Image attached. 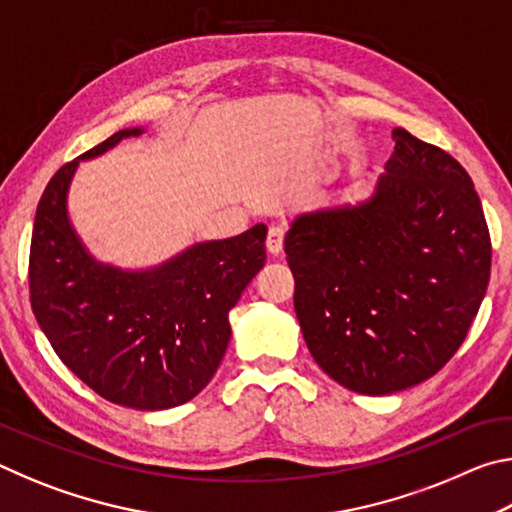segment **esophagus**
<instances>
[{
	"label": "esophagus",
	"instance_id": "34e87169",
	"mask_svg": "<svg viewBox=\"0 0 512 512\" xmlns=\"http://www.w3.org/2000/svg\"><path fill=\"white\" fill-rule=\"evenodd\" d=\"M266 248L268 253L273 257H280L282 250H284V230L280 225H273L271 230H268V237H266Z\"/></svg>",
	"mask_w": 512,
	"mask_h": 512
}]
</instances>
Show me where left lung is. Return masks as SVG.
Wrapping results in <instances>:
<instances>
[{
	"instance_id": "obj_1",
	"label": "left lung",
	"mask_w": 512,
	"mask_h": 512,
	"mask_svg": "<svg viewBox=\"0 0 512 512\" xmlns=\"http://www.w3.org/2000/svg\"><path fill=\"white\" fill-rule=\"evenodd\" d=\"M393 140L368 201L300 214L284 239L311 357L361 395L436 375L465 341L490 280L472 178L404 128Z\"/></svg>"
}]
</instances>
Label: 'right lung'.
Listing matches in <instances>:
<instances>
[{"label":"right lung","instance_id":"1","mask_svg":"<svg viewBox=\"0 0 512 512\" xmlns=\"http://www.w3.org/2000/svg\"><path fill=\"white\" fill-rule=\"evenodd\" d=\"M142 133L110 135L49 180L33 223L29 293L51 348L83 384L108 402L162 411L214 377L232 334L230 309L266 262V225L196 244L149 271L97 262L69 223V183L81 160Z\"/></svg>","mask_w":512,"mask_h":512}]
</instances>
